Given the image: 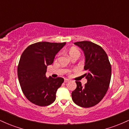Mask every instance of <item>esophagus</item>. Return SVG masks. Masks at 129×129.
I'll return each mask as SVG.
<instances>
[{
  "label": "esophagus",
  "mask_w": 129,
  "mask_h": 129,
  "mask_svg": "<svg viewBox=\"0 0 129 129\" xmlns=\"http://www.w3.org/2000/svg\"><path fill=\"white\" fill-rule=\"evenodd\" d=\"M70 81V80L69 79H67V78H66V79H64V82H69Z\"/></svg>",
  "instance_id": "esophagus-1"
}]
</instances>
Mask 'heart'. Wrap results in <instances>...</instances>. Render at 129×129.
<instances>
[{"label": "heart", "mask_w": 129, "mask_h": 129, "mask_svg": "<svg viewBox=\"0 0 129 129\" xmlns=\"http://www.w3.org/2000/svg\"><path fill=\"white\" fill-rule=\"evenodd\" d=\"M80 54L79 53V51H78V50L76 49H75V48H72V49H71L69 51V54L70 56H72L73 55V54Z\"/></svg>", "instance_id": "b5f03b06"}]
</instances>
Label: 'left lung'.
Returning a JSON list of instances; mask_svg holds the SVG:
<instances>
[{
  "mask_svg": "<svg viewBox=\"0 0 129 129\" xmlns=\"http://www.w3.org/2000/svg\"><path fill=\"white\" fill-rule=\"evenodd\" d=\"M74 44L83 50L85 56L83 75L87 82L82 86L81 82L76 81V88L72 91L73 102L82 107L95 106L106 95L110 82L112 68L107 53L100 45L90 41H81Z\"/></svg>",
  "mask_w": 129,
  "mask_h": 129,
  "instance_id": "left-lung-1",
  "label": "left lung"
}]
</instances>
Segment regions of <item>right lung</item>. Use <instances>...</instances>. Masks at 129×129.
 <instances>
[{
    "mask_svg": "<svg viewBox=\"0 0 129 129\" xmlns=\"http://www.w3.org/2000/svg\"><path fill=\"white\" fill-rule=\"evenodd\" d=\"M66 44L39 42L29 45L22 53L17 67V76L21 89L31 103L47 106L56 100V93L64 79L58 77L47 78V66Z\"/></svg>",
    "mask_w": 129,
    "mask_h": 129,
    "instance_id": "add662e5",
    "label": "right lung"
}]
</instances>
